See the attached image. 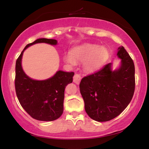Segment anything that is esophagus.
I'll return each mask as SVG.
<instances>
[{
    "instance_id": "obj_1",
    "label": "esophagus",
    "mask_w": 149,
    "mask_h": 149,
    "mask_svg": "<svg viewBox=\"0 0 149 149\" xmlns=\"http://www.w3.org/2000/svg\"><path fill=\"white\" fill-rule=\"evenodd\" d=\"M81 80V75L79 74H77V73H76L74 75V77H73V81H74V83H76V84H79L80 83V81Z\"/></svg>"
}]
</instances>
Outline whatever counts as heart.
Returning a JSON list of instances; mask_svg holds the SVG:
<instances>
[{"mask_svg":"<svg viewBox=\"0 0 149 149\" xmlns=\"http://www.w3.org/2000/svg\"><path fill=\"white\" fill-rule=\"evenodd\" d=\"M109 51L104 47L97 45L84 44L74 47L70 54L64 57V60L69 64L83 61V67L88 71H95L102 68L109 58Z\"/></svg>","mask_w":149,"mask_h":149,"instance_id":"b5f03b06","label":"heart"}]
</instances>
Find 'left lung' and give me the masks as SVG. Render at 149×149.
I'll use <instances>...</instances> for the list:
<instances>
[{"label": "left lung", "mask_w": 149, "mask_h": 149, "mask_svg": "<svg viewBox=\"0 0 149 149\" xmlns=\"http://www.w3.org/2000/svg\"><path fill=\"white\" fill-rule=\"evenodd\" d=\"M120 68L112 70V63L81 79L79 87L89 117L99 122L119 115L127 107L135 90V67L123 46L118 49Z\"/></svg>", "instance_id": "8db88e82"}]
</instances>
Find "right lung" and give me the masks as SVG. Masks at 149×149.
Instances as JSON below:
<instances>
[{"mask_svg":"<svg viewBox=\"0 0 149 149\" xmlns=\"http://www.w3.org/2000/svg\"><path fill=\"white\" fill-rule=\"evenodd\" d=\"M40 42L55 45L58 42L55 39L38 38L25 47L16 60L15 92L22 108L33 119L52 121L62 115L65 88L72 82L74 73L58 70L54 76L43 81L34 80L28 77L22 67L23 53L28 47Z\"/></svg>","mask_w":149,"mask_h":149,"instance_id":"1","label":"right lung"}]
</instances>
